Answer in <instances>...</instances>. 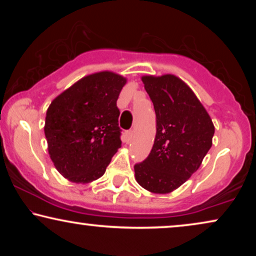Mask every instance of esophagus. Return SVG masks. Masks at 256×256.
<instances>
[{"instance_id": "1", "label": "esophagus", "mask_w": 256, "mask_h": 256, "mask_svg": "<svg viewBox=\"0 0 256 256\" xmlns=\"http://www.w3.org/2000/svg\"><path fill=\"white\" fill-rule=\"evenodd\" d=\"M132 135H134V132H132V130L126 132V140H127V142L132 141Z\"/></svg>"}]
</instances>
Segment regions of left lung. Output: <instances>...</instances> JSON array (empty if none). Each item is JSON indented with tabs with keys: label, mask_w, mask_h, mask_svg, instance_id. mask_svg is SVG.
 <instances>
[{
	"label": "left lung",
	"mask_w": 256,
	"mask_h": 256,
	"mask_svg": "<svg viewBox=\"0 0 256 256\" xmlns=\"http://www.w3.org/2000/svg\"><path fill=\"white\" fill-rule=\"evenodd\" d=\"M156 113L149 156L134 166L135 180L152 194H170L196 172L212 146L214 124L186 82L174 74L142 76Z\"/></svg>",
	"instance_id": "obj_1"
}]
</instances>
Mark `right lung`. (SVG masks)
Masks as SVG:
<instances>
[{
    "label": "right lung",
    "mask_w": 256,
    "mask_h": 256,
    "mask_svg": "<svg viewBox=\"0 0 256 256\" xmlns=\"http://www.w3.org/2000/svg\"><path fill=\"white\" fill-rule=\"evenodd\" d=\"M126 84L127 78L115 72H96L52 100L44 126L48 152L68 180H96L121 148L116 100Z\"/></svg>",
    "instance_id": "1"
}]
</instances>
